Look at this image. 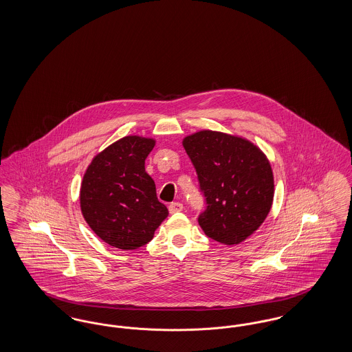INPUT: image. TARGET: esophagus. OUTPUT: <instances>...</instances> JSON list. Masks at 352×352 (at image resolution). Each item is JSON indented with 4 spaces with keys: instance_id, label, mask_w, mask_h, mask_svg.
I'll use <instances>...</instances> for the list:
<instances>
[{
    "instance_id": "obj_1",
    "label": "esophagus",
    "mask_w": 352,
    "mask_h": 352,
    "mask_svg": "<svg viewBox=\"0 0 352 352\" xmlns=\"http://www.w3.org/2000/svg\"><path fill=\"white\" fill-rule=\"evenodd\" d=\"M184 210V204L179 201H174L168 206V211L170 214H175V212H181Z\"/></svg>"
}]
</instances>
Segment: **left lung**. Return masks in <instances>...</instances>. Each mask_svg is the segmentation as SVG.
Wrapping results in <instances>:
<instances>
[{"label": "left lung", "instance_id": "left-lung-1", "mask_svg": "<svg viewBox=\"0 0 352 352\" xmlns=\"http://www.w3.org/2000/svg\"><path fill=\"white\" fill-rule=\"evenodd\" d=\"M184 148L207 204L198 218L201 230L227 245L241 243L272 207L274 182L268 158L248 140L212 131L187 135Z\"/></svg>", "mask_w": 352, "mask_h": 352}]
</instances>
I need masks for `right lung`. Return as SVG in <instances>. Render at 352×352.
Returning <instances> with one entry per match:
<instances>
[{
    "mask_svg": "<svg viewBox=\"0 0 352 352\" xmlns=\"http://www.w3.org/2000/svg\"><path fill=\"white\" fill-rule=\"evenodd\" d=\"M154 145L153 138L124 137L99 153L84 174V219L101 240L118 250L148 244L168 215L145 171V160Z\"/></svg>",
    "mask_w": 352,
    "mask_h": 352,
    "instance_id": "right-lung-1",
    "label": "right lung"
}]
</instances>
